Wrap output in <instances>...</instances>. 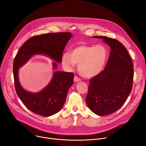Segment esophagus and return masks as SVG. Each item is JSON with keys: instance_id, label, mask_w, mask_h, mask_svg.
I'll use <instances>...</instances> for the list:
<instances>
[{"instance_id": "obj_1", "label": "esophagus", "mask_w": 146, "mask_h": 146, "mask_svg": "<svg viewBox=\"0 0 146 146\" xmlns=\"http://www.w3.org/2000/svg\"><path fill=\"white\" fill-rule=\"evenodd\" d=\"M74 82H78V81H81V79L80 78H78L77 76H75L74 78Z\"/></svg>"}]
</instances>
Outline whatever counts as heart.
<instances>
[{
  "label": "heart",
  "instance_id": "1",
  "mask_svg": "<svg viewBox=\"0 0 146 146\" xmlns=\"http://www.w3.org/2000/svg\"><path fill=\"white\" fill-rule=\"evenodd\" d=\"M108 56L106 48L102 45L83 44L77 46L70 52L63 54L62 65L68 69H72L78 65L80 74L86 78H91L99 74L105 67Z\"/></svg>",
  "mask_w": 146,
  "mask_h": 146
}]
</instances>
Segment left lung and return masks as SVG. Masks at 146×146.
I'll return each mask as SVG.
<instances>
[{"label": "left lung", "instance_id": "left-lung-1", "mask_svg": "<svg viewBox=\"0 0 146 146\" xmlns=\"http://www.w3.org/2000/svg\"><path fill=\"white\" fill-rule=\"evenodd\" d=\"M102 39L111 48L104 70L90 80L86 102L98 115L113 114L120 108L130 94L134 70L131 58L126 48L115 39L104 36Z\"/></svg>", "mask_w": 146, "mask_h": 146}]
</instances>
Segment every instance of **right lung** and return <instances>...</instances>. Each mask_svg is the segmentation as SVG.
<instances>
[{"label":"right lung","mask_w":146,"mask_h":146,"mask_svg":"<svg viewBox=\"0 0 146 146\" xmlns=\"http://www.w3.org/2000/svg\"><path fill=\"white\" fill-rule=\"evenodd\" d=\"M71 37V32L48 33L34 36L26 41L17 52L13 64L16 92L24 105L33 113L48 117L59 111L65 103L68 90L73 84L74 74L56 71L44 90L38 93H32L21 87L18 69L36 54L45 55L56 62H61L63 51ZM53 65L54 69H56L57 64L54 62Z\"/></svg>","instance_id":"1"}]
</instances>
